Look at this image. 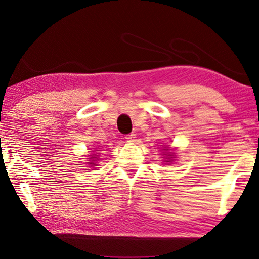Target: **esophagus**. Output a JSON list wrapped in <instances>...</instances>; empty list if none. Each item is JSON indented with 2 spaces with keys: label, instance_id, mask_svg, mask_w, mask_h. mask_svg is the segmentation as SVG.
Returning <instances> with one entry per match:
<instances>
[{
  "label": "esophagus",
  "instance_id": "1",
  "mask_svg": "<svg viewBox=\"0 0 259 259\" xmlns=\"http://www.w3.org/2000/svg\"><path fill=\"white\" fill-rule=\"evenodd\" d=\"M136 133H130V134H127V136H125V139L127 140V141H130V143H133L134 140H136Z\"/></svg>",
  "mask_w": 259,
  "mask_h": 259
}]
</instances>
